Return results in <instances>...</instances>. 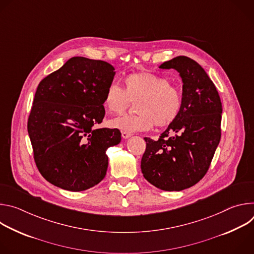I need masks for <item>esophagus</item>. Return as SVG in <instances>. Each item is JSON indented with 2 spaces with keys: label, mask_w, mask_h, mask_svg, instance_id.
<instances>
[{
  "label": "esophagus",
  "mask_w": 254,
  "mask_h": 254,
  "mask_svg": "<svg viewBox=\"0 0 254 254\" xmlns=\"http://www.w3.org/2000/svg\"><path fill=\"white\" fill-rule=\"evenodd\" d=\"M122 136H123V138L127 139V138L130 137V136H131V134H130L129 132H127V131H122Z\"/></svg>",
  "instance_id": "34e87169"
}]
</instances>
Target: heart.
<instances>
[{"mask_svg":"<svg viewBox=\"0 0 254 254\" xmlns=\"http://www.w3.org/2000/svg\"><path fill=\"white\" fill-rule=\"evenodd\" d=\"M125 89L112 84L105 91L103 104L110 114H123L129 100L136 101L132 117L114 119L110 125L122 131L135 132L149 130L154 124L159 127L171 125L179 117L182 108V93L169 80L154 72L141 71L128 74L125 80Z\"/></svg>","mask_w":254,"mask_h":254,"instance_id":"heart-1","label":"heart"}]
</instances>
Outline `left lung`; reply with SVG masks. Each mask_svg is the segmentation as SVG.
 <instances>
[{"label":"left lung","mask_w":254,"mask_h":254,"mask_svg":"<svg viewBox=\"0 0 254 254\" xmlns=\"http://www.w3.org/2000/svg\"><path fill=\"white\" fill-rule=\"evenodd\" d=\"M182 79V108L159 139L147 142L140 169L144 179L164 191H182L207 173L221 137L222 104L214 83L193 59L178 56L159 66Z\"/></svg>","instance_id":"obj_1"}]
</instances>
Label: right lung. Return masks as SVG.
<instances>
[{
	"mask_svg": "<svg viewBox=\"0 0 254 254\" xmlns=\"http://www.w3.org/2000/svg\"><path fill=\"white\" fill-rule=\"evenodd\" d=\"M115 74L110 63L76 56L39 83L28 133L36 166L52 185L79 192L105 177L106 151L122 134L93 127L104 118L103 98Z\"/></svg>",
	"mask_w": 254,
	"mask_h": 254,
	"instance_id": "obj_1",
	"label": "right lung"
}]
</instances>
